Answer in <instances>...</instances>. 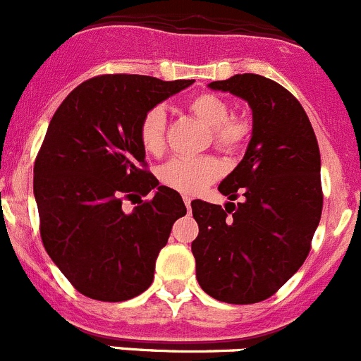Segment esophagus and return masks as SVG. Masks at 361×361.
<instances>
[{
	"label": "esophagus",
	"instance_id": "obj_1",
	"mask_svg": "<svg viewBox=\"0 0 361 361\" xmlns=\"http://www.w3.org/2000/svg\"><path fill=\"white\" fill-rule=\"evenodd\" d=\"M191 202H193V198H191V197H184V204H186L188 211H190V209H191Z\"/></svg>",
	"mask_w": 361,
	"mask_h": 361
}]
</instances>
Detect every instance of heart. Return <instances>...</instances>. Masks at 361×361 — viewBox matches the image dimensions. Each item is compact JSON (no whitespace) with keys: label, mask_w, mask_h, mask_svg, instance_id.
<instances>
[{"label":"heart","mask_w":361,"mask_h":361,"mask_svg":"<svg viewBox=\"0 0 361 361\" xmlns=\"http://www.w3.org/2000/svg\"><path fill=\"white\" fill-rule=\"evenodd\" d=\"M188 109L211 127V138L221 152H238L250 136V122L232 115V109L219 95L198 94L188 101ZM138 138L143 150L159 156L166 145V118L161 108H150L140 120ZM221 175V164L212 156L177 157L159 168L163 186L184 195H197Z\"/></svg>","instance_id":"heart-1"}]
</instances>
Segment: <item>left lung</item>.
Returning <instances> with one entry per match:
<instances>
[{
	"mask_svg": "<svg viewBox=\"0 0 361 361\" xmlns=\"http://www.w3.org/2000/svg\"><path fill=\"white\" fill-rule=\"evenodd\" d=\"M212 90L248 101L253 131L245 157L223 178L225 209L191 202L198 238L191 243L197 280L218 301L267 300L301 266L322 212L321 154L303 106L287 88L259 74L212 81Z\"/></svg>",
	"mask_w": 361,
	"mask_h": 361,
	"instance_id": "left-lung-1",
	"label": "left lung"
}]
</instances>
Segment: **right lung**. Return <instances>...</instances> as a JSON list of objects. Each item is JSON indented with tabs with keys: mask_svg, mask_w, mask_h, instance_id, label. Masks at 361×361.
I'll return each instance as SVG.
<instances>
[{
	"mask_svg": "<svg viewBox=\"0 0 361 361\" xmlns=\"http://www.w3.org/2000/svg\"><path fill=\"white\" fill-rule=\"evenodd\" d=\"M193 83L95 75L75 87L51 118L33 166L40 238L83 296L116 303L152 283L157 255L186 205L147 170L140 120ZM150 192L131 213L123 211V200Z\"/></svg>",
	"mask_w": 361,
	"mask_h": 361,
	"instance_id": "1",
	"label": "right lung"
}]
</instances>
